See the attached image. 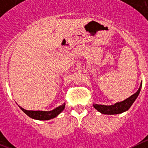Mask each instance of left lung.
Returning a JSON list of instances; mask_svg holds the SVG:
<instances>
[{"mask_svg":"<svg viewBox=\"0 0 148 148\" xmlns=\"http://www.w3.org/2000/svg\"><path fill=\"white\" fill-rule=\"evenodd\" d=\"M142 86V84L141 83V85L138 88V91L131 96L126 99V100L121 101V102L116 103L113 105L106 106V105H101V104H93V107L97 110L99 112L103 113V114H108V115H113V114H119V113H121L127 110L129 108L131 107L133 103L135 101L136 98L138 97V94L140 92L141 87Z\"/></svg>","mask_w":148,"mask_h":148,"instance_id":"left-lung-1","label":"left lung"}]
</instances>
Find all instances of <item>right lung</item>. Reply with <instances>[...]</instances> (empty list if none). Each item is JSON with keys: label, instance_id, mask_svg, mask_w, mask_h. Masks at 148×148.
I'll return each mask as SVG.
<instances>
[{"label": "right lung", "instance_id": "obj_1", "mask_svg": "<svg viewBox=\"0 0 148 148\" xmlns=\"http://www.w3.org/2000/svg\"><path fill=\"white\" fill-rule=\"evenodd\" d=\"M21 108V107H20ZM65 104H63L62 105L59 106L56 109L51 111H34V110H27L23 108H21V109L23 110V112L26 113L30 118L38 120H49L51 119H53L58 116V114L61 113V111L64 109Z\"/></svg>", "mask_w": 148, "mask_h": 148}]
</instances>
